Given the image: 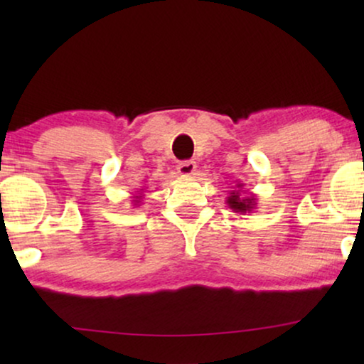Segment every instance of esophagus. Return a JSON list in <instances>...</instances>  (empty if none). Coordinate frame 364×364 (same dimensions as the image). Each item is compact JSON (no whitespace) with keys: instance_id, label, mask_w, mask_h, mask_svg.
I'll use <instances>...</instances> for the list:
<instances>
[{"instance_id":"esophagus-1","label":"esophagus","mask_w":364,"mask_h":364,"mask_svg":"<svg viewBox=\"0 0 364 364\" xmlns=\"http://www.w3.org/2000/svg\"><path fill=\"white\" fill-rule=\"evenodd\" d=\"M196 171H197V164L193 161H183L177 166V172L181 173V176H186V177L193 176Z\"/></svg>"}]
</instances>
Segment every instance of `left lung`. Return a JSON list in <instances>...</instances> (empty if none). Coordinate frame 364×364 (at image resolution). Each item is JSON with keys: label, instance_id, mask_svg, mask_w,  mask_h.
Segmentation results:
<instances>
[{"label": "left lung", "instance_id": "8db88e82", "mask_svg": "<svg viewBox=\"0 0 364 364\" xmlns=\"http://www.w3.org/2000/svg\"><path fill=\"white\" fill-rule=\"evenodd\" d=\"M227 205L230 207L235 213H242V215H245V213H250L257 208V196L248 191V188H245L243 183L238 182L235 188L228 193Z\"/></svg>", "mask_w": 364, "mask_h": 364}]
</instances>
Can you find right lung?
Masks as SVG:
<instances>
[{
    "label": "right lung",
    "mask_w": 364,
    "mask_h": 364,
    "mask_svg": "<svg viewBox=\"0 0 364 364\" xmlns=\"http://www.w3.org/2000/svg\"><path fill=\"white\" fill-rule=\"evenodd\" d=\"M142 196H144V188H141V191H139V193H137V196L132 198L134 205H139V202H141V200H142Z\"/></svg>",
    "instance_id": "add662e5"
}]
</instances>
